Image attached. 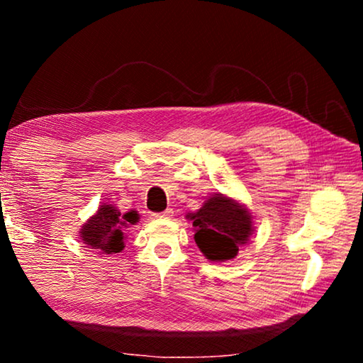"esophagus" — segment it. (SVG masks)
<instances>
[{
	"instance_id": "obj_1",
	"label": "esophagus",
	"mask_w": 363,
	"mask_h": 363,
	"mask_svg": "<svg viewBox=\"0 0 363 363\" xmlns=\"http://www.w3.org/2000/svg\"><path fill=\"white\" fill-rule=\"evenodd\" d=\"M173 210H171V208H168V210H164L163 213H155V214H153V216H155V218H171V216H173Z\"/></svg>"
}]
</instances>
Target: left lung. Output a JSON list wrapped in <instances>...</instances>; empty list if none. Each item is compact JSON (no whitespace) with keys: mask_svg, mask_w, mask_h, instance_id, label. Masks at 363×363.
Returning a JSON list of instances; mask_svg holds the SVG:
<instances>
[{"mask_svg":"<svg viewBox=\"0 0 363 363\" xmlns=\"http://www.w3.org/2000/svg\"><path fill=\"white\" fill-rule=\"evenodd\" d=\"M190 219L195 227V243L210 261L233 259L238 247L248 243L251 214L235 200L216 194Z\"/></svg>","mask_w":363,"mask_h":363,"instance_id":"obj_1","label":"left lung"}]
</instances>
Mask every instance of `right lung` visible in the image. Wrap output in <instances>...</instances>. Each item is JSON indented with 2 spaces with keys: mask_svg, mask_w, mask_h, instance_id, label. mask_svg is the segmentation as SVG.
Returning <instances> with one entry per match:
<instances>
[{
  "mask_svg": "<svg viewBox=\"0 0 363 363\" xmlns=\"http://www.w3.org/2000/svg\"><path fill=\"white\" fill-rule=\"evenodd\" d=\"M138 213L130 211L121 214L115 206L104 203L88 223L82 227L79 237L101 255L120 253L125 248V229L138 223Z\"/></svg>",
  "mask_w": 363,
  "mask_h": 363,
  "instance_id": "right-lung-1",
  "label": "right lung"
}]
</instances>
